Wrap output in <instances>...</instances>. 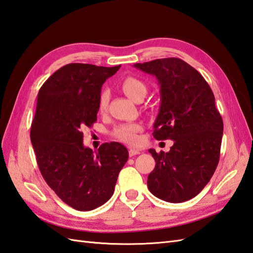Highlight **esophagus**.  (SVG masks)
Returning a JSON list of instances; mask_svg holds the SVG:
<instances>
[{"label": "esophagus", "instance_id": "34e87169", "mask_svg": "<svg viewBox=\"0 0 253 253\" xmlns=\"http://www.w3.org/2000/svg\"><path fill=\"white\" fill-rule=\"evenodd\" d=\"M137 154H140V151L136 149H130L129 150V157H133V155H137Z\"/></svg>", "mask_w": 253, "mask_h": 253}]
</instances>
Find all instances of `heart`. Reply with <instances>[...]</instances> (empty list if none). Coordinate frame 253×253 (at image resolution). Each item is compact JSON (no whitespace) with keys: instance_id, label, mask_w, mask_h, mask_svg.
I'll list each match as a JSON object with an SVG mask.
<instances>
[{"instance_id":"obj_1","label":"heart","mask_w":253,"mask_h":253,"mask_svg":"<svg viewBox=\"0 0 253 253\" xmlns=\"http://www.w3.org/2000/svg\"><path fill=\"white\" fill-rule=\"evenodd\" d=\"M122 89L125 94L130 98L131 100L138 102L140 99H143L147 94V85L144 84L143 82L136 77H126L122 82ZM109 103V92L106 90L102 91L99 98V111L104 112ZM142 129V126L140 124L136 123H129V124H123L115 128L113 135L118 140H121L128 144H135L138 142L139 137L138 132H140Z\"/></svg>"}]
</instances>
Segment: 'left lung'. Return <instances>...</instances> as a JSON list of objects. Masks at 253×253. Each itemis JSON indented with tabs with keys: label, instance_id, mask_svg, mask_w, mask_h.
Masks as SVG:
<instances>
[{
	"label": "left lung",
	"instance_id": "1",
	"mask_svg": "<svg viewBox=\"0 0 253 253\" xmlns=\"http://www.w3.org/2000/svg\"><path fill=\"white\" fill-rule=\"evenodd\" d=\"M133 66L153 75L160 84L161 105L153 137L174 141L166 153L149 150L155 160L148 176L149 190L166 202L190 200L206 187L219 161L223 120L215 98L201 74L180 58Z\"/></svg>",
	"mask_w": 253,
	"mask_h": 253
}]
</instances>
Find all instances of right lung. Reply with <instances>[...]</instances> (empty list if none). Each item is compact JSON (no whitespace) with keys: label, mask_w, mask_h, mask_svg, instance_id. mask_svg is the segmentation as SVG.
<instances>
[{"label":"right lung","mask_w":253,"mask_h":253,"mask_svg":"<svg viewBox=\"0 0 253 253\" xmlns=\"http://www.w3.org/2000/svg\"><path fill=\"white\" fill-rule=\"evenodd\" d=\"M120 67L67 64L38 93L30 130L38 166L51 189L78 211L109 200L128 160L122 143H103L96 152L83 143V130L96 122L102 84Z\"/></svg>","instance_id":"right-lung-1"}]
</instances>
